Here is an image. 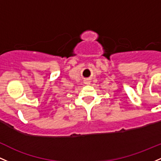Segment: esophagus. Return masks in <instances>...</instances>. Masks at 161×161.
Wrapping results in <instances>:
<instances>
[{
    "mask_svg": "<svg viewBox=\"0 0 161 161\" xmlns=\"http://www.w3.org/2000/svg\"><path fill=\"white\" fill-rule=\"evenodd\" d=\"M86 84H89V82H86Z\"/></svg>",
    "mask_w": 161,
    "mask_h": 161,
    "instance_id": "34e87169",
    "label": "esophagus"
}]
</instances>
